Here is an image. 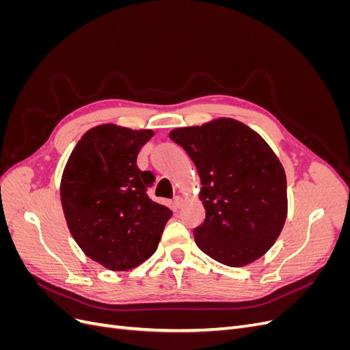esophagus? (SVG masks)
Returning a JSON list of instances; mask_svg holds the SVG:
<instances>
[{
	"label": "esophagus",
	"instance_id": "esophagus-1",
	"mask_svg": "<svg viewBox=\"0 0 350 350\" xmlns=\"http://www.w3.org/2000/svg\"><path fill=\"white\" fill-rule=\"evenodd\" d=\"M183 203H184V200H183V197L181 196H175L174 197V204H175V207H181L183 206Z\"/></svg>",
	"mask_w": 350,
	"mask_h": 350
}]
</instances>
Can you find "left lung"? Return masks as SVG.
I'll list each match as a JSON object with an SVG mask.
<instances>
[{"label":"left lung","mask_w":350,"mask_h":350,"mask_svg":"<svg viewBox=\"0 0 350 350\" xmlns=\"http://www.w3.org/2000/svg\"><path fill=\"white\" fill-rule=\"evenodd\" d=\"M194 162L203 225L194 229L198 248L229 267H241L266 254L280 235L288 215L284 169L245 124L219 118L169 133Z\"/></svg>","instance_id":"obj_1"}]
</instances>
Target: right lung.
<instances>
[{"label": "right lung", "instance_id": "obj_1", "mask_svg": "<svg viewBox=\"0 0 350 350\" xmlns=\"http://www.w3.org/2000/svg\"><path fill=\"white\" fill-rule=\"evenodd\" d=\"M152 137V130L94 126L74 147L62 174L61 204L74 241L113 271L149 258L172 216L147 196L154 175L137 166V154Z\"/></svg>", "mask_w": 350, "mask_h": 350}]
</instances>
